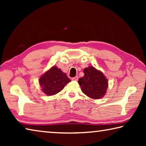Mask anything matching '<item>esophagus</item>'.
<instances>
[{
  "instance_id": "esophagus-1",
  "label": "esophagus",
  "mask_w": 146,
  "mask_h": 146,
  "mask_svg": "<svg viewBox=\"0 0 146 146\" xmlns=\"http://www.w3.org/2000/svg\"><path fill=\"white\" fill-rule=\"evenodd\" d=\"M78 79V76H75V77L72 78V80H75V81H77Z\"/></svg>"
}]
</instances>
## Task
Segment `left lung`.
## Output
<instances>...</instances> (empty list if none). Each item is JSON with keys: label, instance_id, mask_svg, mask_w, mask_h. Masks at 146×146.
Listing matches in <instances>:
<instances>
[{"label": "left lung", "instance_id": "1", "mask_svg": "<svg viewBox=\"0 0 146 146\" xmlns=\"http://www.w3.org/2000/svg\"><path fill=\"white\" fill-rule=\"evenodd\" d=\"M84 73L78 82L82 92L93 99L102 98L108 87V79L103 73L90 66L84 70Z\"/></svg>", "mask_w": 146, "mask_h": 146}]
</instances>
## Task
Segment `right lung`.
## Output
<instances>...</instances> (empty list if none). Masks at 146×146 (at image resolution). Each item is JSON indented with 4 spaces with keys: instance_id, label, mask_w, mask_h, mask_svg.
<instances>
[{
    "instance_id": "obj_1",
    "label": "right lung",
    "mask_w": 146,
    "mask_h": 146,
    "mask_svg": "<svg viewBox=\"0 0 146 146\" xmlns=\"http://www.w3.org/2000/svg\"><path fill=\"white\" fill-rule=\"evenodd\" d=\"M70 82L71 80L66 74L55 66L44 73L39 79L42 91L48 96L54 95L60 92Z\"/></svg>"
}]
</instances>
